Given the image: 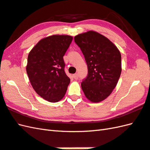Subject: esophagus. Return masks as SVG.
Wrapping results in <instances>:
<instances>
[{
	"label": "esophagus",
	"instance_id": "esophagus-1",
	"mask_svg": "<svg viewBox=\"0 0 150 150\" xmlns=\"http://www.w3.org/2000/svg\"><path fill=\"white\" fill-rule=\"evenodd\" d=\"M73 77L75 79H79V74L78 73H75V74L73 75Z\"/></svg>",
	"mask_w": 150,
	"mask_h": 150
}]
</instances>
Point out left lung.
Masks as SVG:
<instances>
[{
    "label": "left lung",
    "instance_id": "left-lung-1",
    "mask_svg": "<svg viewBox=\"0 0 150 150\" xmlns=\"http://www.w3.org/2000/svg\"><path fill=\"white\" fill-rule=\"evenodd\" d=\"M88 66V75L81 87L88 100L99 103L111 93L120 76L121 55L117 47L103 35L89 31L74 37Z\"/></svg>",
    "mask_w": 150,
    "mask_h": 150
}]
</instances>
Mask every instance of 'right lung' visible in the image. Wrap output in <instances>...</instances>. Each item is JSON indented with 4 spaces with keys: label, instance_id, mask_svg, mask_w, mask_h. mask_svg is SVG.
<instances>
[{
    "label": "right lung",
    "instance_id": "1",
    "mask_svg": "<svg viewBox=\"0 0 150 150\" xmlns=\"http://www.w3.org/2000/svg\"><path fill=\"white\" fill-rule=\"evenodd\" d=\"M69 35H54L41 39L28 57L27 74L34 90L51 103L61 100L70 82L63 57L71 44Z\"/></svg>",
    "mask_w": 150,
    "mask_h": 150
}]
</instances>
